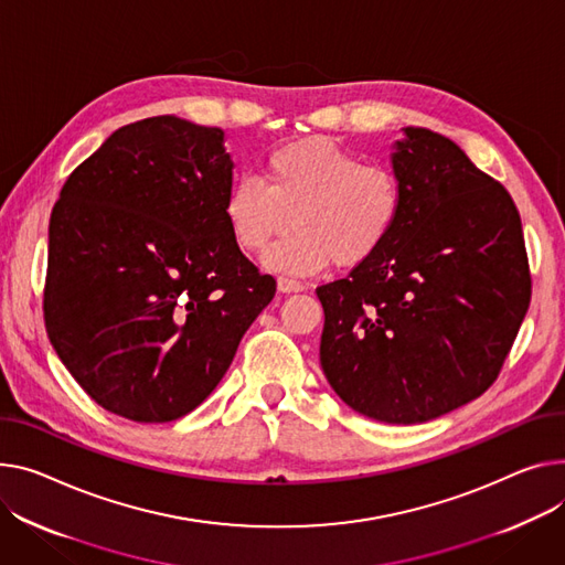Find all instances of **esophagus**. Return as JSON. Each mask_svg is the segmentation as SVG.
I'll list each match as a JSON object with an SVG mask.
<instances>
[{
  "mask_svg": "<svg viewBox=\"0 0 565 565\" xmlns=\"http://www.w3.org/2000/svg\"><path fill=\"white\" fill-rule=\"evenodd\" d=\"M277 288H279L281 292H302L307 286H305L302 281H297V279L279 277V279H277Z\"/></svg>",
  "mask_w": 565,
  "mask_h": 565,
  "instance_id": "esophagus-1",
  "label": "esophagus"
}]
</instances>
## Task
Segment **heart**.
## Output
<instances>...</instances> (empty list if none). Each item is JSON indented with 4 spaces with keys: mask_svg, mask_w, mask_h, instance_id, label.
<instances>
[{
    "mask_svg": "<svg viewBox=\"0 0 565 565\" xmlns=\"http://www.w3.org/2000/svg\"><path fill=\"white\" fill-rule=\"evenodd\" d=\"M397 177L377 163H361L352 149L329 138L277 147L258 177H241L222 213L236 245L258 254L286 227L263 263L273 273L313 275L333 260L356 268L388 241L399 217Z\"/></svg>",
    "mask_w": 565,
    "mask_h": 565,
    "instance_id": "obj_1",
    "label": "heart"
}]
</instances>
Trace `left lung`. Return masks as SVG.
<instances>
[{
    "label": "left lung",
    "instance_id": "obj_1",
    "mask_svg": "<svg viewBox=\"0 0 565 565\" xmlns=\"http://www.w3.org/2000/svg\"><path fill=\"white\" fill-rule=\"evenodd\" d=\"M393 145L402 206L384 247L316 288L320 365L361 416L427 423L488 391L530 309L520 213L449 138L404 127Z\"/></svg>",
    "mask_w": 565,
    "mask_h": 565
}]
</instances>
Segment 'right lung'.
Here are the masks:
<instances>
[{
    "label": "right lung",
    "instance_id": "add662e5",
    "mask_svg": "<svg viewBox=\"0 0 565 565\" xmlns=\"http://www.w3.org/2000/svg\"><path fill=\"white\" fill-rule=\"evenodd\" d=\"M224 131L157 116L113 131L50 217L45 327L70 374L134 423H170L230 370L277 290L230 234Z\"/></svg>",
    "mask_w": 565,
    "mask_h": 565
}]
</instances>
